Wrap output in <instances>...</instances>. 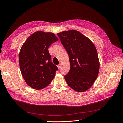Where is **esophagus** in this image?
Here are the masks:
<instances>
[{
	"label": "esophagus",
	"instance_id": "1",
	"mask_svg": "<svg viewBox=\"0 0 123 123\" xmlns=\"http://www.w3.org/2000/svg\"><path fill=\"white\" fill-rule=\"evenodd\" d=\"M61 64H59L58 66H57V67H58V69H59L61 68Z\"/></svg>",
	"mask_w": 123,
	"mask_h": 123
}]
</instances>
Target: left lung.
Instances as JSON below:
<instances>
[{"label": "left lung", "instance_id": "left-lung-1", "mask_svg": "<svg viewBox=\"0 0 123 123\" xmlns=\"http://www.w3.org/2000/svg\"><path fill=\"white\" fill-rule=\"evenodd\" d=\"M69 55L70 70L65 76L69 86L77 92L90 88L97 78L99 61L92 41L75 30L57 33Z\"/></svg>", "mask_w": 123, "mask_h": 123}]
</instances>
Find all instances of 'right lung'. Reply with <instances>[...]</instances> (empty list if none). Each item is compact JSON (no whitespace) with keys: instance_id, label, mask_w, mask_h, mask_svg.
Masks as SVG:
<instances>
[{"instance_id":"add662e5","label":"right lung","mask_w":123,"mask_h":123,"mask_svg":"<svg viewBox=\"0 0 123 123\" xmlns=\"http://www.w3.org/2000/svg\"><path fill=\"white\" fill-rule=\"evenodd\" d=\"M58 40L54 33L37 31L22 46L19 56L21 73L26 83L33 89L46 88L55 77L58 68L51 62L48 48Z\"/></svg>"}]
</instances>
